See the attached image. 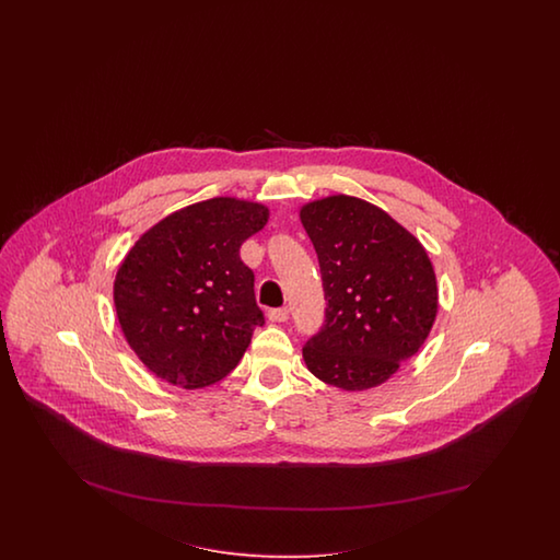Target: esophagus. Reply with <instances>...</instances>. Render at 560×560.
<instances>
[{
	"mask_svg": "<svg viewBox=\"0 0 560 560\" xmlns=\"http://www.w3.org/2000/svg\"><path fill=\"white\" fill-rule=\"evenodd\" d=\"M267 316L271 323H285L289 320V310L288 307H272Z\"/></svg>",
	"mask_w": 560,
	"mask_h": 560,
	"instance_id": "34e87169",
	"label": "esophagus"
}]
</instances>
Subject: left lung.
I'll use <instances>...</instances> for the list:
<instances>
[{
	"mask_svg": "<svg viewBox=\"0 0 560 560\" xmlns=\"http://www.w3.org/2000/svg\"><path fill=\"white\" fill-rule=\"evenodd\" d=\"M323 275L326 316L304 345L307 370L340 390L386 382L423 345L438 281L421 242L380 207L337 195L300 213Z\"/></svg>",
	"mask_w": 560,
	"mask_h": 560,
	"instance_id": "obj_1",
	"label": "left lung"
}]
</instances>
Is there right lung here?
<instances>
[{
  "label": "right lung",
  "mask_w": 560,
  "mask_h": 560,
  "mask_svg": "<svg viewBox=\"0 0 560 560\" xmlns=\"http://www.w3.org/2000/svg\"><path fill=\"white\" fill-rule=\"evenodd\" d=\"M267 220L262 205L209 199L155 223L125 256L115 279L117 316L158 377L192 390L236 368L265 324L240 246Z\"/></svg>",
  "instance_id": "obj_1"
}]
</instances>
